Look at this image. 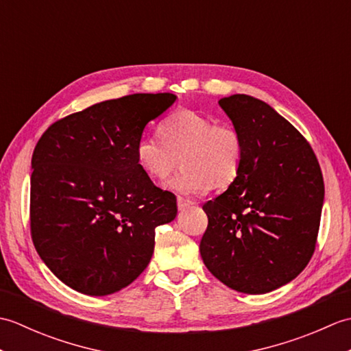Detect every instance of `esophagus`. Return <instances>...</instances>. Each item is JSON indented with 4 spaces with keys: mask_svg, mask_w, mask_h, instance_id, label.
<instances>
[{
    "mask_svg": "<svg viewBox=\"0 0 351 351\" xmlns=\"http://www.w3.org/2000/svg\"><path fill=\"white\" fill-rule=\"evenodd\" d=\"M193 205V202L191 200H189V199H185V197H178V210L180 211H185L187 210V208H190Z\"/></svg>",
    "mask_w": 351,
    "mask_h": 351,
    "instance_id": "34e87169",
    "label": "esophagus"
}]
</instances>
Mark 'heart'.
Returning <instances> with one entry per match:
<instances>
[{
    "label": "heart",
    "mask_w": 351,
    "mask_h": 351,
    "mask_svg": "<svg viewBox=\"0 0 351 351\" xmlns=\"http://www.w3.org/2000/svg\"><path fill=\"white\" fill-rule=\"evenodd\" d=\"M160 136L143 134L136 145L138 167L154 180L170 176L180 158L182 169L167 189L187 196L205 195L213 187L225 190L240 176L245 143L230 122H214L193 110H180L164 119Z\"/></svg>",
    "instance_id": "1"
}]
</instances>
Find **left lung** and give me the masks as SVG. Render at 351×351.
Instances as JSON below:
<instances>
[{"instance_id":"obj_1","label":"left lung","mask_w":351,"mask_h":351,"mask_svg":"<svg viewBox=\"0 0 351 351\" xmlns=\"http://www.w3.org/2000/svg\"><path fill=\"white\" fill-rule=\"evenodd\" d=\"M219 106L241 132L245 160L238 180L204 205L200 256L226 287L265 294L297 278L314 255L323 173L308 140L264 101L232 95Z\"/></svg>"}]
</instances>
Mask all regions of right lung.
<instances>
[{"instance_id":"add662e5","label":"right lung","mask_w":351,"mask_h":351,"mask_svg":"<svg viewBox=\"0 0 351 351\" xmlns=\"http://www.w3.org/2000/svg\"><path fill=\"white\" fill-rule=\"evenodd\" d=\"M175 99L134 93L104 101L54 122L37 141L32 240L49 270L78 293L128 287L152 258L155 228L176 217V196L136 161L146 123Z\"/></svg>"}]
</instances>
